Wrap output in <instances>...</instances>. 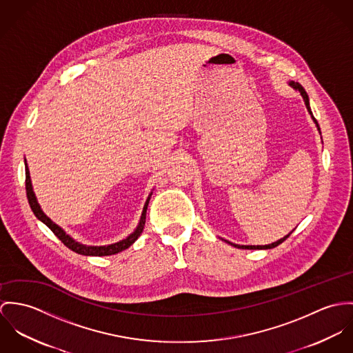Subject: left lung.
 I'll use <instances>...</instances> for the list:
<instances>
[{
	"instance_id": "left-lung-1",
	"label": "left lung",
	"mask_w": 353,
	"mask_h": 353,
	"mask_svg": "<svg viewBox=\"0 0 353 353\" xmlns=\"http://www.w3.org/2000/svg\"><path fill=\"white\" fill-rule=\"evenodd\" d=\"M290 86H292L294 89H296V90H299V93L302 94V97H303V100H305V104H306V108H307V111L310 112V115H312V118H313L314 123L316 124V128L319 130V125H318V121L315 120V118L313 117V114H312V110H310V103H309V96H307V93H306V90L303 89V86L301 85V83H298V82H294V81H291L290 82ZM291 234V233H290ZM290 234L285 235V236H283V238H280L279 241H276V242H272V243H270V245H236V243H232V242H229V241H226L228 243H230L232 246H235V248H238V249H272V248H276L277 245H280L283 241H285Z\"/></svg>"
}]
</instances>
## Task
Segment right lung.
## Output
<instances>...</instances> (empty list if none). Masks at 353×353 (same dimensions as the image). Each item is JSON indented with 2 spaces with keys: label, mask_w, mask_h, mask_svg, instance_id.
I'll use <instances>...</instances> for the list:
<instances>
[{
  "label": "right lung",
  "mask_w": 353,
  "mask_h": 353,
  "mask_svg": "<svg viewBox=\"0 0 353 353\" xmlns=\"http://www.w3.org/2000/svg\"><path fill=\"white\" fill-rule=\"evenodd\" d=\"M26 190H27V197H28V203L31 205V210L34 211L35 216L41 221L48 229H51V232L54 234L57 235L65 246H68L69 249H72L73 252L79 253V254H83V256H111V254H117L119 252L130 248L137 239L138 236L142 234L143 232V228H145V222H146V210H148V205H149V200H150V196L148 197L146 203H145V207H143V211H142V215H141V221H139V225L137 226L135 232L132 234L128 235L127 238L119 241L117 243H112V245H107V246H86V245H82L79 242H76L70 235L66 234L58 225H55L40 208L39 203L37 200V196L34 194V190H32V184H31V177H30V170H28V166L26 163Z\"/></svg>",
  "instance_id": "obj_1"
}]
</instances>
